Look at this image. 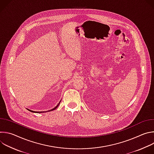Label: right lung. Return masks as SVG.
<instances>
[{"label":"right lung","mask_w":154,"mask_h":154,"mask_svg":"<svg viewBox=\"0 0 154 154\" xmlns=\"http://www.w3.org/2000/svg\"><path fill=\"white\" fill-rule=\"evenodd\" d=\"M60 102H59V103H58V105H57V106H55V108H53V109H51V110H49V111H48V112H50V111H52V110H54V109H56V108H57V107H58V105H59V104H60ZM28 109V110H29V111H30V112H36V113H41V112H34V111H32V110H30V109ZM43 113H44V112H43Z\"/></svg>","instance_id":"obj_1"}]
</instances>
